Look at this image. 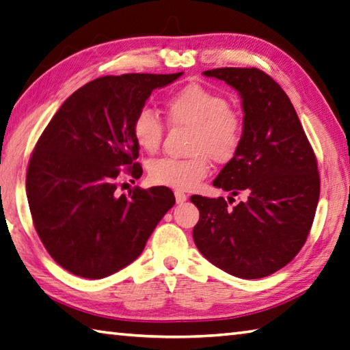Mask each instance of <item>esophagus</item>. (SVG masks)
<instances>
[{"instance_id": "obj_1", "label": "esophagus", "mask_w": 350, "mask_h": 350, "mask_svg": "<svg viewBox=\"0 0 350 350\" xmlns=\"http://www.w3.org/2000/svg\"><path fill=\"white\" fill-rule=\"evenodd\" d=\"M175 200H176V204H183L187 201V195L183 192V190H175Z\"/></svg>"}]
</instances>
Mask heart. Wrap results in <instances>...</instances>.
Wrapping results in <instances>:
<instances>
[{"label":"heart","instance_id":"obj_1","mask_svg":"<svg viewBox=\"0 0 350 350\" xmlns=\"http://www.w3.org/2000/svg\"><path fill=\"white\" fill-rule=\"evenodd\" d=\"M164 113L172 126L190 129L189 152L192 157L158 158L148 167L149 181L157 186L190 190L210 172V158L215 163H228L236 157L243 138L242 117L222 94L189 83L164 102ZM137 146L148 154L158 150L164 124L152 109L142 108L131 124Z\"/></svg>","mask_w":350,"mask_h":350}]
</instances>
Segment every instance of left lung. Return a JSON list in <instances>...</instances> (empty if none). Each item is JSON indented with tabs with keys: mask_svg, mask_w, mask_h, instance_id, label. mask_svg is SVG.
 <instances>
[{
	"mask_svg": "<svg viewBox=\"0 0 350 350\" xmlns=\"http://www.w3.org/2000/svg\"><path fill=\"white\" fill-rule=\"evenodd\" d=\"M204 76L228 83L242 98V144L213 186L245 200L228 207L222 196L190 198L200 210L195 245L222 271L265 278L306 242L320 196L317 158L291 100L267 72L227 67Z\"/></svg>",
	"mask_w": 350,
	"mask_h": 350,
	"instance_id": "obj_1",
	"label": "left lung"
}]
</instances>
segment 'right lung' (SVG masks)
<instances>
[{
  "label": "right lung",
  "mask_w": 350,
  "mask_h": 350,
  "mask_svg": "<svg viewBox=\"0 0 350 350\" xmlns=\"http://www.w3.org/2000/svg\"><path fill=\"white\" fill-rule=\"evenodd\" d=\"M183 72L103 76L75 91L33 150L25 190L33 226L62 268L103 279L142 254L157 224L174 207L167 187L118 195L122 167L142 176L131 124L155 88Z\"/></svg>",
  "instance_id": "obj_1"
}]
</instances>
